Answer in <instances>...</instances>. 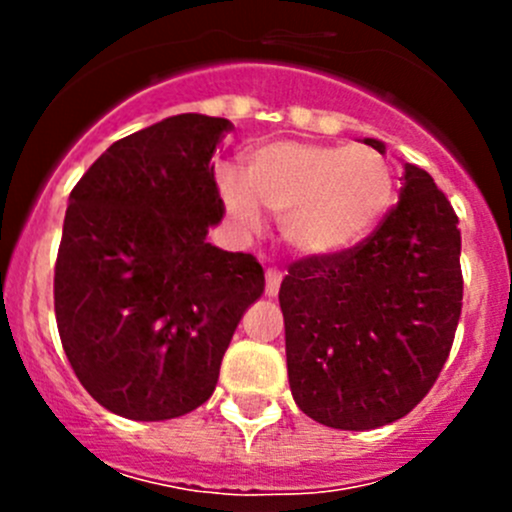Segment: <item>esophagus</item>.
Here are the masks:
<instances>
[{"label": "esophagus", "mask_w": 512, "mask_h": 512, "mask_svg": "<svg viewBox=\"0 0 512 512\" xmlns=\"http://www.w3.org/2000/svg\"><path fill=\"white\" fill-rule=\"evenodd\" d=\"M280 285H282V272L277 270V267H270V270L265 272V294L267 297H275V294L280 292Z\"/></svg>", "instance_id": "1"}]
</instances>
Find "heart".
<instances>
[{
  "instance_id": "heart-1",
  "label": "heart",
  "mask_w": 512,
  "mask_h": 512,
  "mask_svg": "<svg viewBox=\"0 0 512 512\" xmlns=\"http://www.w3.org/2000/svg\"><path fill=\"white\" fill-rule=\"evenodd\" d=\"M218 190L245 230L262 225L265 208L280 218L294 250L329 255L352 247L389 213L394 173L374 148L277 141L247 153L242 178L223 170Z\"/></svg>"
}]
</instances>
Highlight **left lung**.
<instances>
[{"mask_svg": "<svg viewBox=\"0 0 512 512\" xmlns=\"http://www.w3.org/2000/svg\"><path fill=\"white\" fill-rule=\"evenodd\" d=\"M280 307L289 389L304 414L342 431L406 416L436 384L461 319L456 210L406 163L399 203L354 247L292 262Z\"/></svg>", "mask_w": 512, "mask_h": 512, "instance_id": "obj_1", "label": "left lung"}]
</instances>
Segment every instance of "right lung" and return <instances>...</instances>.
I'll use <instances>...</instances> for the list:
<instances>
[{
	"instance_id": "1",
	"label": "right lung",
	"mask_w": 512,
	"mask_h": 512,
	"mask_svg": "<svg viewBox=\"0 0 512 512\" xmlns=\"http://www.w3.org/2000/svg\"><path fill=\"white\" fill-rule=\"evenodd\" d=\"M227 128L170 116L113 143L71 190L56 327L81 386L123 418L165 421L205 404L265 289L255 257L205 240L223 218L210 158Z\"/></svg>"
}]
</instances>
